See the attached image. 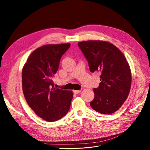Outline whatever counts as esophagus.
Here are the masks:
<instances>
[{
	"label": "esophagus",
	"mask_w": 150,
	"mask_h": 150,
	"mask_svg": "<svg viewBox=\"0 0 150 150\" xmlns=\"http://www.w3.org/2000/svg\"><path fill=\"white\" fill-rule=\"evenodd\" d=\"M81 91V90H74L73 92L74 94H79Z\"/></svg>",
	"instance_id": "1"
}]
</instances>
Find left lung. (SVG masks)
Wrapping results in <instances>:
<instances>
[{
	"instance_id": "8db88e82",
	"label": "left lung",
	"mask_w": 150,
	"mask_h": 150,
	"mask_svg": "<svg viewBox=\"0 0 150 150\" xmlns=\"http://www.w3.org/2000/svg\"><path fill=\"white\" fill-rule=\"evenodd\" d=\"M78 46L90 71L101 74V83L94 89V98L90 105L101 114H112L121 107L129 93L131 73L128 63L120 50L108 42L88 40L78 42Z\"/></svg>"
}]
</instances>
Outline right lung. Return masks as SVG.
<instances>
[{
  "label": "right lung",
  "instance_id": "right-lung-1",
  "mask_svg": "<svg viewBox=\"0 0 150 150\" xmlns=\"http://www.w3.org/2000/svg\"><path fill=\"white\" fill-rule=\"evenodd\" d=\"M71 44L44 45L31 53L22 72V90L27 103L42 119L52 122L69 111L71 91L55 88L52 78L62 56Z\"/></svg>",
  "mask_w": 150,
  "mask_h": 150
}]
</instances>
